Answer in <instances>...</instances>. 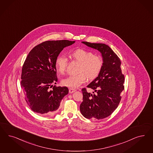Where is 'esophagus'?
Returning <instances> with one entry per match:
<instances>
[{
    "label": "esophagus",
    "instance_id": "esophagus-1",
    "mask_svg": "<svg viewBox=\"0 0 153 153\" xmlns=\"http://www.w3.org/2000/svg\"><path fill=\"white\" fill-rule=\"evenodd\" d=\"M75 91H76V90H75V89L69 88V93H70V94H72V93H73V92H75Z\"/></svg>",
    "mask_w": 153,
    "mask_h": 153
}]
</instances>
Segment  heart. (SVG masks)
<instances>
[{"label": "heart", "instance_id": "obj_1", "mask_svg": "<svg viewBox=\"0 0 153 153\" xmlns=\"http://www.w3.org/2000/svg\"><path fill=\"white\" fill-rule=\"evenodd\" d=\"M71 57L80 62L78 73L79 74L69 76L62 79L61 83L64 86L70 88H78L84 83L87 78L94 80L101 73L103 67L102 58L99 55H94L93 52L79 48L71 53ZM68 64L67 58L63 55L59 56L55 61V68L59 74H64Z\"/></svg>", "mask_w": 153, "mask_h": 153}]
</instances>
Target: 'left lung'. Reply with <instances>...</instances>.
<instances>
[{"label":"left lung","instance_id":"8db88e82","mask_svg":"<svg viewBox=\"0 0 153 153\" xmlns=\"http://www.w3.org/2000/svg\"><path fill=\"white\" fill-rule=\"evenodd\" d=\"M84 45L101 52L104 64L99 76L87 85L92 94L82 89L83 97L80 105L82 114L87 119H102L110 115L117 108L124 88V76L118 56L108 45L82 42Z\"/></svg>","mask_w":153,"mask_h":153}]
</instances>
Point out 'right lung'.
<instances>
[{"label": "right lung", "instance_id": "obj_1", "mask_svg": "<svg viewBox=\"0 0 153 153\" xmlns=\"http://www.w3.org/2000/svg\"><path fill=\"white\" fill-rule=\"evenodd\" d=\"M75 42L68 40L45 41L36 45L28 54L22 69L21 87L33 111L45 115L53 114L69 93L66 87H52L57 82L55 61L65 47Z\"/></svg>", "mask_w": 153, "mask_h": 153}]
</instances>
